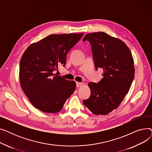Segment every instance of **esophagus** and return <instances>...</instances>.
Segmentation results:
<instances>
[{
	"label": "esophagus",
	"instance_id": "obj_1",
	"mask_svg": "<svg viewBox=\"0 0 152 152\" xmlns=\"http://www.w3.org/2000/svg\"><path fill=\"white\" fill-rule=\"evenodd\" d=\"M82 86H83V83H79V82H76V87H81Z\"/></svg>",
	"mask_w": 152,
	"mask_h": 152
}]
</instances>
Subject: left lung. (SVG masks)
Wrapping results in <instances>:
<instances>
[{
  "instance_id": "left-lung-1",
  "label": "left lung",
  "mask_w": 152,
  "mask_h": 152,
  "mask_svg": "<svg viewBox=\"0 0 152 152\" xmlns=\"http://www.w3.org/2000/svg\"><path fill=\"white\" fill-rule=\"evenodd\" d=\"M86 41L91 45L95 69H103V77L98 83L88 84L91 94L83 103L94 115H107L129 91L135 74L133 57L123 41L103 32L87 34Z\"/></svg>"
}]
</instances>
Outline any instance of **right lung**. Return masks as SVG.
<instances>
[{"mask_svg":"<svg viewBox=\"0 0 152 152\" xmlns=\"http://www.w3.org/2000/svg\"><path fill=\"white\" fill-rule=\"evenodd\" d=\"M84 33L51 34L31 44L20 63L21 87L34 107L47 113H55L63 107L74 92L76 83L54 71L65 66L69 50Z\"/></svg>","mask_w":152,"mask_h":152,"instance_id":"obj_1","label":"right lung"}]
</instances>
